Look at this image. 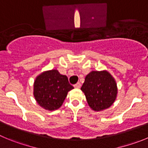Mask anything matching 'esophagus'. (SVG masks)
<instances>
[{
  "label": "esophagus",
  "instance_id": "obj_1",
  "mask_svg": "<svg viewBox=\"0 0 148 148\" xmlns=\"http://www.w3.org/2000/svg\"><path fill=\"white\" fill-rule=\"evenodd\" d=\"M74 86V88H79L81 86V84L79 83V82H77V83H76Z\"/></svg>",
  "mask_w": 148,
  "mask_h": 148
}]
</instances>
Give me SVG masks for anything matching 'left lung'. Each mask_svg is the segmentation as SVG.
Here are the masks:
<instances>
[{"label": "left lung", "instance_id": "left-lung-1", "mask_svg": "<svg viewBox=\"0 0 148 148\" xmlns=\"http://www.w3.org/2000/svg\"><path fill=\"white\" fill-rule=\"evenodd\" d=\"M81 90L85 93L88 105L95 111L109 108L115 101L118 93L114 79L106 71L89 73Z\"/></svg>", "mask_w": 148, "mask_h": 148}]
</instances>
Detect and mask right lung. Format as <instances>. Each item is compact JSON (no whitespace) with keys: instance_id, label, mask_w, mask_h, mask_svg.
Listing matches in <instances>:
<instances>
[{"instance_id":"right-lung-1","label":"right lung","mask_w":148,"mask_h":148,"mask_svg":"<svg viewBox=\"0 0 148 148\" xmlns=\"http://www.w3.org/2000/svg\"><path fill=\"white\" fill-rule=\"evenodd\" d=\"M73 88L66 75H62L58 70L53 69L41 73L36 77L34 95L41 107L52 111L61 107L68 92Z\"/></svg>"}]
</instances>
